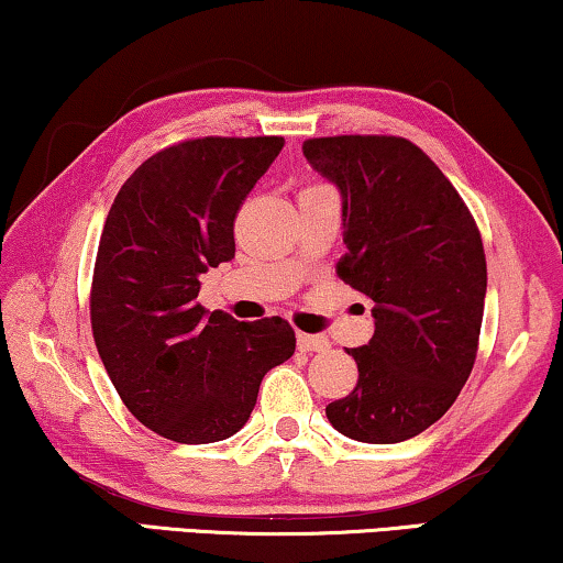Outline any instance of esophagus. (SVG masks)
Here are the masks:
<instances>
[{
    "mask_svg": "<svg viewBox=\"0 0 563 563\" xmlns=\"http://www.w3.org/2000/svg\"><path fill=\"white\" fill-rule=\"evenodd\" d=\"M297 347L301 350V353H320V350L330 347V342L322 335H307V332H299Z\"/></svg>",
    "mask_w": 563,
    "mask_h": 563,
    "instance_id": "34e87169",
    "label": "esophagus"
}]
</instances>
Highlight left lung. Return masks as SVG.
Instances as JSON below:
<instances>
[{
	"label": "left lung",
	"mask_w": 563,
	"mask_h": 563,
	"mask_svg": "<svg viewBox=\"0 0 563 563\" xmlns=\"http://www.w3.org/2000/svg\"><path fill=\"white\" fill-rule=\"evenodd\" d=\"M342 198L340 279L373 301L376 332L347 350L353 394L324 413L355 442L396 444L439 421L477 357L487 266L470 208L404 136H320L301 146Z\"/></svg>",
	"instance_id": "1"
}]
</instances>
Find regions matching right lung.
Here are the masks:
<instances>
[{"instance_id":"1","label":"right lung","mask_w":563,"mask_h":563,"mask_svg":"<svg viewBox=\"0 0 563 563\" xmlns=\"http://www.w3.org/2000/svg\"><path fill=\"white\" fill-rule=\"evenodd\" d=\"M282 136H202L134 169L106 216L91 328L121 401L180 444L233 437L274 365L295 355L282 317L239 322L198 305L200 274L235 256L233 221Z\"/></svg>"}]
</instances>
